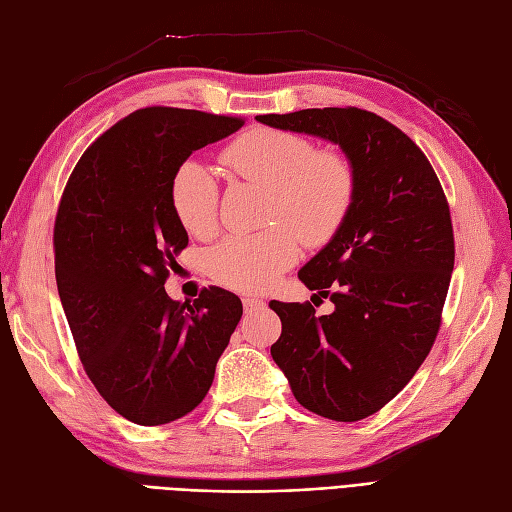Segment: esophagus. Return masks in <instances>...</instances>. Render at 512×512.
I'll use <instances>...</instances> for the list:
<instances>
[{
  "mask_svg": "<svg viewBox=\"0 0 512 512\" xmlns=\"http://www.w3.org/2000/svg\"><path fill=\"white\" fill-rule=\"evenodd\" d=\"M265 306V301L258 299V297H243V308L245 312H252V310H258Z\"/></svg>",
  "mask_w": 512,
  "mask_h": 512,
  "instance_id": "esophagus-1",
  "label": "esophagus"
}]
</instances>
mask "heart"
I'll return each instance as SVG.
<instances>
[{"label":"heart","mask_w":512,"mask_h":512,"mask_svg":"<svg viewBox=\"0 0 512 512\" xmlns=\"http://www.w3.org/2000/svg\"><path fill=\"white\" fill-rule=\"evenodd\" d=\"M222 161L247 181L267 187V219L273 228L228 234L209 254L211 275L234 290H262L299 258V239L310 247L329 243L351 213L357 178L351 161L319 150L312 140L278 129H252L230 142ZM170 200L183 228L209 237L217 226L219 187L206 165H178Z\"/></svg>","instance_id":"heart-1"}]
</instances>
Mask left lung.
<instances>
[{"mask_svg":"<svg viewBox=\"0 0 512 512\" xmlns=\"http://www.w3.org/2000/svg\"><path fill=\"white\" fill-rule=\"evenodd\" d=\"M323 137L351 161L347 222L301 267L299 280L336 310L271 301L282 336L271 347L297 403L357 422L405 388L437 338L454 267L448 200L422 150L385 118L357 107L256 116Z\"/></svg>","mask_w":512,"mask_h":512,"instance_id":"left-lung-1","label":"left lung"}]
</instances>
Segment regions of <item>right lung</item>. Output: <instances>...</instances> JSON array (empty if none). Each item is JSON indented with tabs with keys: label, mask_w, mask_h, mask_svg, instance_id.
Returning <instances> with one entry per match:
<instances>
[{
	"label": "right lung",
	"mask_w": 512,
	"mask_h": 512,
	"mask_svg": "<svg viewBox=\"0 0 512 512\" xmlns=\"http://www.w3.org/2000/svg\"><path fill=\"white\" fill-rule=\"evenodd\" d=\"M241 127L196 109H137L81 155L64 187L53 228L60 301L86 375L129 422L159 426L196 409L241 321L230 290L181 303L163 288L189 243L172 176Z\"/></svg>",
	"instance_id": "right-lung-1"
}]
</instances>
